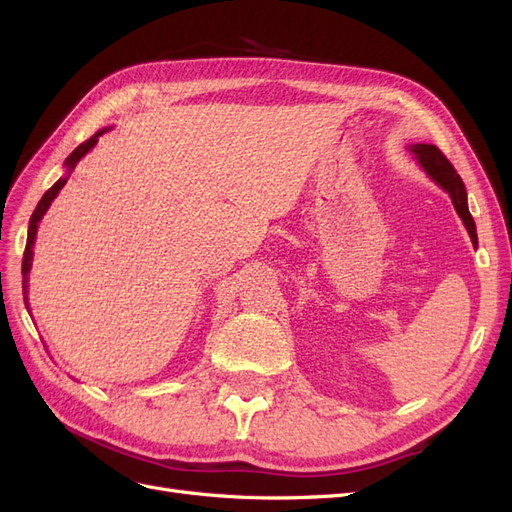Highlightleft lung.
Segmentation results:
<instances>
[{"mask_svg":"<svg viewBox=\"0 0 512 512\" xmlns=\"http://www.w3.org/2000/svg\"><path fill=\"white\" fill-rule=\"evenodd\" d=\"M410 151L416 156L418 164L425 168V173L436 181L444 192H448L451 196L455 211L459 213V218L463 220V226L468 228V235L476 247L478 237H476V224L470 215L468 209V194H466V185H463L461 177L457 175V170L453 168V164L444 158V153L436 147V145H425V143H418L412 145Z\"/></svg>","mask_w":512,"mask_h":512,"instance_id":"obj_1","label":"left lung"}]
</instances>
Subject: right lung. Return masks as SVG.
I'll use <instances>...</instances> for the list:
<instances>
[{
  "label": "right lung",
  "instance_id": "obj_1",
  "mask_svg": "<svg viewBox=\"0 0 512 512\" xmlns=\"http://www.w3.org/2000/svg\"><path fill=\"white\" fill-rule=\"evenodd\" d=\"M106 130H111V128H102V130H98L94 136L89 138V141H85V143H81L79 147H76L70 156L66 158V168H68V175L66 177H61L59 181H55L53 183V188H49L44 192V196L40 198V203H38V207L34 209V213H32V220H29V230H27V245H25V254H23V290L27 288V273H29V269H32V258H34V252H32V247H34V241H36V232H38V224H40V220L44 218V213H46V209L51 207V203L55 200V196L59 194V190L64 188L66 185V181H68V177H70V173H72V168L76 166V162H79L85 153L89 151V149H94L96 147V143H98V136H102ZM27 292V290H25ZM27 305V303H25Z\"/></svg>",
  "mask_w": 512,
  "mask_h": 512
}]
</instances>
